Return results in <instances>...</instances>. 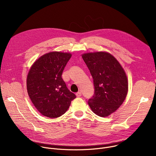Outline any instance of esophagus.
<instances>
[{
  "instance_id": "obj_1",
  "label": "esophagus",
  "mask_w": 156,
  "mask_h": 156,
  "mask_svg": "<svg viewBox=\"0 0 156 156\" xmlns=\"http://www.w3.org/2000/svg\"><path fill=\"white\" fill-rule=\"evenodd\" d=\"M76 97L81 96V92H78L77 93H76Z\"/></svg>"
}]
</instances>
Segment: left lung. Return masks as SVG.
<instances>
[{
	"label": "left lung",
	"mask_w": 156,
	"mask_h": 156,
	"mask_svg": "<svg viewBox=\"0 0 156 156\" xmlns=\"http://www.w3.org/2000/svg\"><path fill=\"white\" fill-rule=\"evenodd\" d=\"M93 78L94 94L88 101L93 112L101 117L115 112L124 102L128 90L126 73L119 62L107 52L81 55Z\"/></svg>",
	"instance_id": "obj_1"
}]
</instances>
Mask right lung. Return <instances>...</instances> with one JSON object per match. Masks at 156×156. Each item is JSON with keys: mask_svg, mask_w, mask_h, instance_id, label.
I'll return each mask as SVG.
<instances>
[{"mask_svg": "<svg viewBox=\"0 0 156 156\" xmlns=\"http://www.w3.org/2000/svg\"><path fill=\"white\" fill-rule=\"evenodd\" d=\"M70 52L54 51L37 58L27 78L28 96L38 112L55 119L64 114L76 96L70 92L62 78Z\"/></svg>", "mask_w": 156, "mask_h": 156, "instance_id": "right-lung-1", "label": "right lung"}]
</instances>
